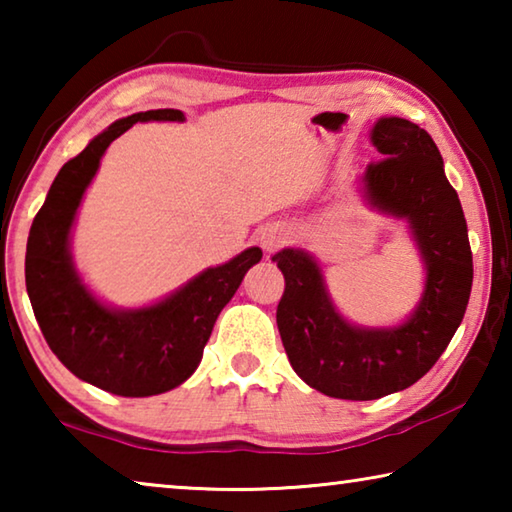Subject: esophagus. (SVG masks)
<instances>
[{
    "mask_svg": "<svg viewBox=\"0 0 512 512\" xmlns=\"http://www.w3.org/2000/svg\"><path fill=\"white\" fill-rule=\"evenodd\" d=\"M257 239L259 244L264 246V250H268V253H273V250H277L280 246H284L289 241V230L284 228V225L280 223H266L262 230L257 232Z\"/></svg>",
    "mask_w": 512,
    "mask_h": 512,
    "instance_id": "1",
    "label": "esophagus"
}]
</instances>
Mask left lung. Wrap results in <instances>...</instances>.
<instances>
[{"mask_svg": "<svg viewBox=\"0 0 512 512\" xmlns=\"http://www.w3.org/2000/svg\"><path fill=\"white\" fill-rule=\"evenodd\" d=\"M370 140L384 160L368 164L361 192L370 207L406 219L427 268L413 314L395 327H359L329 298L316 259L302 248L273 255L284 275L277 329L291 368L339 400H379L427 375L452 341L472 291V250L456 189L431 135L402 117H381Z\"/></svg>", "mask_w": 512, "mask_h": 512, "instance_id": "1", "label": "left lung"}]
</instances>
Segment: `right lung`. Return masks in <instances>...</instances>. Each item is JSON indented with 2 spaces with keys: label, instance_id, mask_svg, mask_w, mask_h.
I'll return each instance as SVG.
<instances>
[{
  "label": "right lung",
  "instance_id": "add662e5",
  "mask_svg": "<svg viewBox=\"0 0 512 512\" xmlns=\"http://www.w3.org/2000/svg\"><path fill=\"white\" fill-rule=\"evenodd\" d=\"M137 121H185V115L146 110L110 124L58 171L27 241V291L51 352L79 379L121 397L160 395L192 377L221 309L262 259L257 246L248 248L140 309H115L92 296L74 268L69 235L101 155Z\"/></svg>",
  "mask_w": 512,
  "mask_h": 512
}]
</instances>
